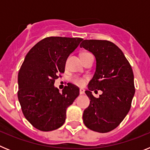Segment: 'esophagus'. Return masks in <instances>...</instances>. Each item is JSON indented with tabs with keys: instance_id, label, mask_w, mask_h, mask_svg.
<instances>
[{
	"instance_id": "esophagus-1",
	"label": "esophagus",
	"mask_w": 150,
	"mask_h": 150,
	"mask_svg": "<svg viewBox=\"0 0 150 150\" xmlns=\"http://www.w3.org/2000/svg\"><path fill=\"white\" fill-rule=\"evenodd\" d=\"M84 93H85V90L83 89V88H80V89H79V94H80V95H83Z\"/></svg>"
}]
</instances>
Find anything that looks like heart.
<instances>
[{
  "mask_svg": "<svg viewBox=\"0 0 150 150\" xmlns=\"http://www.w3.org/2000/svg\"><path fill=\"white\" fill-rule=\"evenodd\" d=\"M73 82L75 84L77 85V86H83L85 84V79H83L82 77H75L73 79Z\"/></svg>",
  "mask_w": 150,
  "mask_h": 150,
  "instance_id": "b5f03b06",
  "label": "heart"
}]
</instances>
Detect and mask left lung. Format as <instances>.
Returning <instances> with one entry per match:
<instances>
[{"label":"left lung","instance_id":"8db88e82","mask_svg":"<svg viewBox=\"0 0 150 150\" xmlns=\"http://www.w3.org/2000/svg\"><path fill=\"white\" fill-rule=\"evenodd\" d=\"M80 47L91 52L96 59V70L86 91L91 100L83 112V122L94 132H109L122 122L131 108L135 93L132 66L110 41L85 40ZM96 89L103 92L98 99L91 94Z\"/></svg>","mask_w":150,"mask_h":150}]
</instances>
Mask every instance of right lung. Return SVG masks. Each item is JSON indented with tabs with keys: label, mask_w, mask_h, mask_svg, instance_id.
<instances>
[{
	"label": "right lung",
	"mask_w": 150,
	"mask_h": 150,
	"mask_svg": "<svg viewBox=\"0 0 150 150\" xmlns=\"http://www.w3.org/2000/svg\"><path fill=\"white\" fill-rule=\"evenodd\" d=\"M83 39L50 37L38 42L26 55L18 74V99L26 120L42 132L60 128L66 110L79 95V88L67 84L62 93L54 86L64 72L67 59Z\"/></svg>",
	"instance_id": "obj_1"
}]
</instances>
